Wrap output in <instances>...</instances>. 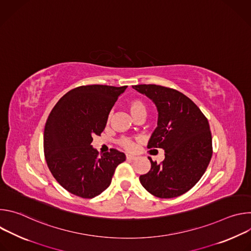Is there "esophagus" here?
I'll return each mask as SVG.
<instances>
[{
	"instance_id": "esophagus-1",
	"label": "esophagus",
	"mask_w": 251,
	"mask_h": 251,
	"mask_svg": "<svg viewBox=\"0 0 251 251\" xmlns=\"http://www.w3.org/2000/svg\"><path fill=\"white\" fill-rule=\"evenodd\" d=\"M126 159L129 160V161H133V160L136 159V157L133 156V155H126Z\"/></svg>"
}]
</instances>
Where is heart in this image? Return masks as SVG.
Returning <instances> with one entry per match:
<instances>
[{
  "instance_id": "obj_1",
  "label": "heart",
  "mask_w": 251,
  "mask_h": 251,
  "mask_svg": "<svg viewBox=\"0 0 251 251\" xmlns=\"http://www.w3.org/2000/svg\"><path fill=\"white\" fill-rule=\"evenodd\" d=\"M128 109L131 115L137 120L138 118H145L148 112V106L144 100L134 98L129 101ZM118 145L126 151H132L135 147L134 142L129 138H122L118 141Z\"/></svg>"
}]
</instances>
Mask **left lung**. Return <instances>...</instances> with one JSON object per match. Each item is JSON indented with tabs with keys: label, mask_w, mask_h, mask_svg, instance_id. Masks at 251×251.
Listing matches in <instances>:
<instances>
[{
	"label": "left lung",
	"mask_w": 251,
	"mask_h": 251,
	"mask_svg": "<svg viewBox=\"0 0 251 251\" xmlns=\"http://www.w3.org/2000/svg\"><path fill=\"white\" fill-rule=\"evenodd\" d=\"M133 88L152 99L159 112L158 127L148 148L165 151L160 164L149 158L151 169L140 176V183L161 199L181 196L200 181L211 159L208 121L188 96L176 89L156 84H139Z\"/></svg>",
	"instance_id": "8db88e82"
}]
</instances>
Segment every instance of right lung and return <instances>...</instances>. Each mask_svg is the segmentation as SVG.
<instances>
[{
	"label": "right lung",
	"instance_id": "add662e5",
	"mask_svg": "<svg viewBox=\"0 0 251 251\" xmlns=\"http://www.w3.org/2000/svg\"><path fill=\"white\" fill-rule=\"evenodd\" d=\"M127 86L82 85L65 93L45 126L44 152L58 184L83 199L100 195L111 184L125 154L110 149L102 156L92 148L93 136L103 132L109 112Z\"/></svg>",
	"mask_w": 251,
	"mask_h": 251
}]
</instances>
